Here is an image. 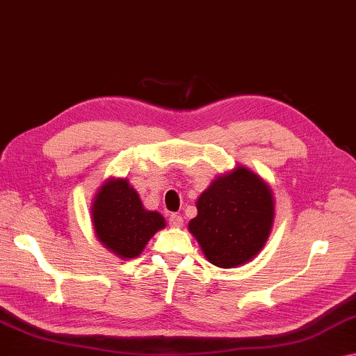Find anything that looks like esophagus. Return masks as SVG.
Segmentation results:
<instances>
[{"instance_id": "34e87169", "label": "esophagus", "mask_w": 356, "mask_h": 356, "mask_svg": "<svg viewBox=\"0 0 356 356\" xmlns=\"http://www.w3.org/2000/svg\"><path fill=\"white\" fill-rule=\"evenodd\" d=\"M168 224H170L172 227H181L183 226V216L179 215V213H172V215L168 216Z\"/></svg>"}]
</instances>
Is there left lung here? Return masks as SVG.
I'll use <instances>...</instances> for the list:
<instances>
[{
  "instance_id": "8db88e82",
  "label": "left lung",
  "mask_w": 356,
  "mask_h": 356,
  "mask_svg": "<svg viewBox=\"0 0 356 356\" xmlns=\"http://www.w3.org/2000/svg\"><path fill=\"white\" fill-rule=\"evenodd\" d=\"M272 221L269 186L248 168L237 167L200 194L189 231L211 264L231 269L258 254L269 237Z\"/></svg>"
}]
</instances>
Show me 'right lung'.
Returning a JSON list of instances; mask_svg holds the SVG:
<instances>
[{
  "mask_svg": "<svg viewBox=\"0 0 356 356\" xmlns=\"http://www.w3.org/2000/svg\"><path fill=\"white\" fill-rule=\"evenodd\" d=\"M92 221L100 242L119 258H136L165 226L162 215L143 209L127 179H111L102 186L92 205Z\"/></svg>",
  "mask_w": 356,
  "mask_h": 356,
  "instance_id": "add662e5",
  "label": "right lung"
}]
</instances>
